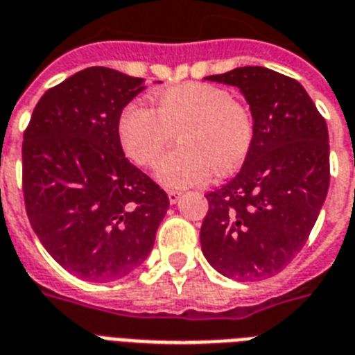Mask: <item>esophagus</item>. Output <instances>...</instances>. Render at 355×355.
<instances>
[{"mask_svg": "<svg viewBox=\"0 0 355 355\" xmlns=\"http://www.w3.org/2000/svg\"><path fill=\"white\" fill-rule=\"evenodd\" d=\"M180 198H181V192H178V191H168V200H170V203H178V202H180Z\"/></svg>", "mask_w": 355, "mask_h": 355, "instance_id": "34e87169", "label": "esophagus"}]
</instances>
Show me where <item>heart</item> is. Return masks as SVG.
<instances>
[{
	"label": "heart",
	"mask_w": 355,
	"mask_h": 355,
	"mask_svg": "<svg viewBox=\"0 0 355 355\" xmlns=\"http://www.w3.org/2000/svg\"><path fill=\"white\" fill-rule=\"evenodd\" d=\"M181 146L161 161L157 180L170 189L207 181L213 172L230 174L248 157L254 144V114L222 87L185 83L155 98V111L129 103L118 120V135L131 161L153 166L174 142Z\"/></svg>",
	"instance_id": "b5f03b06"
}]
</instances>
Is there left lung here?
<instances>
[{
  "label": "left lung",
  "mask_w": 355,
  "mask_h": 355,
  "mask_svg": "<svg viewBox=\"0 0 355 355\" xmlns=\"http://www.w3.org/2000/svg\"><path fill=\"white\" fill-rule=\"evenodd\" d=\"M205 79L241 89L255 135L241 172L205 194L202 252L226 277H270L304 248L328 194L326 120L296 79L263 66Z\"/></svg>",
  "instance_id": "left-lung-1"
}]
</instances>
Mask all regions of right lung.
Masks as SVG:
<instances>
[{
	"label": "right lung",
	"mask_w": 355,
	"mask_h": 355,
	"mask_svg": "<svg viewBox=\"0 0 355 355\" xmlns=\"http://www.w3.org/2000/svg\"><path fill=\"white\" fill-rule=\"evenodd\" d=\"M142 79L90 66L44 92L24 131L21 189L33 232L87 282L128 276L153 248L168 196L123 155L118 120Z\"/></svg>",
	"instance_id": "right-lung-1"
}]
</instances>
